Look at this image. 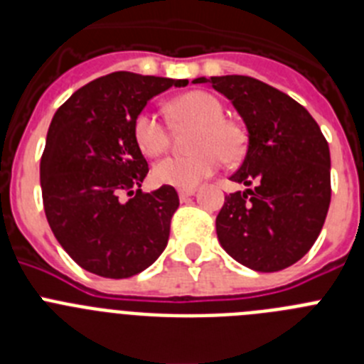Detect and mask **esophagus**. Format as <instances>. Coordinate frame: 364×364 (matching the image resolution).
<instances>
[{
	"label": "esophagus",
	"mask_w": 364,
	"mask_h": 364,
	"mask_svg": "<svg viewBox=\"0 0 364 364\" xmlns=\"http://www.w3.org/2000/svg\"><path fill=\"white\" fill-rule=\"evenodd\" d=\"M195 191H197V189H195V188H191V189H180V191H178L180 200H186V198H189V197H191V195H195Z\"/></svg>",
	"instance_id": "1"
}]
</instances>
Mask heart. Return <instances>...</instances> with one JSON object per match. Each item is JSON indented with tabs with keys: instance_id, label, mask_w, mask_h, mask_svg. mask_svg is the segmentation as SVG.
I'll list each match as a JSON object with an SVG mask.
<instances>
[{
	"instance_id": "b5f03b06",
	"label": "heart",
	"mask_w": 364,
	"mask_h": 364,
	"mask_svg": "<svg viewBox=\"0 0 364 364\" xmlns=\"http://www.w3.org/2000/svg\"><path fill=\"white\" fill-rule=\"evenodd\" d=\"M169 111L178 127H195L189 138L193 153L160 160L153 167L156 184L178 189L197 188L202 180L217 173L222 160L235 164L246 153V131L237 122L224 118V105L211 92H186L173 100ZM133 138L140 153L149 159L166 153L171 144L167 125L151 109H142L134 117Z\"/></svg>"
}]
</instances>
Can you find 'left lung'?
<instances>
[{
	"mask_svg": "<svg viewBox=\"0 0 364 364\" xmlns=\"http://www.w3.org/2000/svg\"><path fill=\"white\" fill-rule=\"evenodd\" d=\"M247 127V151L233 182L255 189L230 193L217 215V237L237 262L279 272L310 252L326 220L330 147L310 112L252 76H211Z\"/></svg>",
	"mask_w": 364,
	"mask_h": 364,
	"instance_id": "1",
	"label": "left lung"
}]
</instances>
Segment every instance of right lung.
Listing matches in <instances>:
<instances>
[{
  "label": "right lung",
  "instance_id": "obj_1",
  "mask_svg": "<svg viewBox=\"0 0 364 364\" xmlns=\"http://www.w3.org/2000/svg\"><path fill=\"white\" fill-rule=\"evenodd\" d=\"M184 85L188 80L120 70L87 83L54 114L40 162L45 217L87 272L133 277L166 250L178 195L171 186L140 189L149 166L133 120L153 96ZM124 192L127 201L119 200Z\"/></svg>",
  "mask_w": 364,
  "mask_h": 364
}]
</instances>
